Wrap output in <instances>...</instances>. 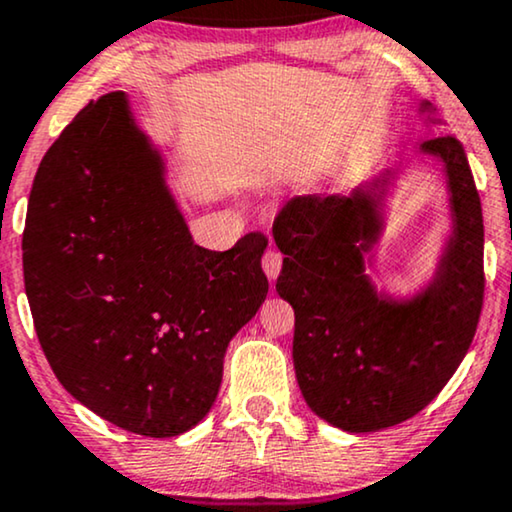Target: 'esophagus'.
Masks as SVG:
<instances>
[{
	"instance_id": "obj_1",
	"label": "esophagus",
	"mask_w": 512,
	"mask_h": 512,
	"mask_svg": "<svg viewBox=\"0 0 512 512\" xmlns=\"http://www.w3.org/2000/svg\"><path fill=\"white\" fill-rule=\"evenodd\" d=\"M282 263H284V256L279 254L275 249H268L263 256V272L268 275V279H277L279 270H282Z\"/></svg>"
}]
</instances>
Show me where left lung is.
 Segmentation results:
<instances>
[{
    "instance_id": "obj_1",
    "label": "left lung",
    "mask_w": 512,
    "mask_h": 512,
    "mask_svg": "<svg viewBox=\"0 0 512 512\" xmlns=\"http://www.w3.org/2000/svg\"><path fill=\"white\" fill-rule=\"evenodd\" d=\"M417 114L443 123L429 102H419ZM417 151L443 167L452 226L415 293L396 296L370 277L396 170H382L349 195L291 200L272 228L284 254L277 293L296 314L298 387L314 415L347 433L389 429L424 410L478 328L485 228L464 146L440 135L422 139Z\"/></svg>"
}]
</instances>
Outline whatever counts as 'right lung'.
Masks as SVG:
<instances>
[{
    "label": "right lung",
    "instance_id": "obj_1",
    "mask_svg": "<svg viewBox=\"0 0 512 512\" xmlns=\"http://www.w3.org/2000/svg\"><path fill=\"white\" fill-rule=\"evenodd\" d=\"M265 247L261 233L198 247L130 97L90 102L41 160L23 233L25 293L55 377L130 433L193 429L230 340L268 296Z\"/></svg>",
    "mask_w": 512,
    "mask_h": 512
}]
</instances>
